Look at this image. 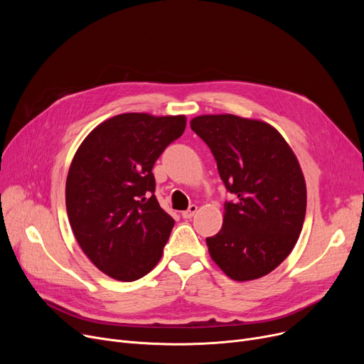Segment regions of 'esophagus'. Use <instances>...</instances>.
I'll return each mask as SVG.
<instances>
[{"label":"esophagus","mask_w":364,"mask_h":364,"mask_svg":"<svg viewBox=\"0 0 364 364\" xmlns=\"http://www.w3.org/2000/svg\"><path fill=\"white\" fill-rule=\"evenodd\" d=\"M196 213H198V206L196 205H190L188 209H186V211L181 213V217L183 218H192Z\"/></svg>","instance_id":"obj_1"}]
</instances>
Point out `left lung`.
<instances>
[{"mask_svg":"<svg viewBox=\"0 0 364 364\" xmlns=\"http://www.w3.org/2000/svg\"><path fill=\"white\" fill-rule=\"evenodd\" d=\"M190 127L211 149L233 200L221 230L206 239L214 262L233 280L259 279L299 237L307 187L295 153L270 124L236 114H202Z\"/></svg>","mask_w":364,"mask_h":364,"instance_id":"1","label":"left lung"}]
</instances>
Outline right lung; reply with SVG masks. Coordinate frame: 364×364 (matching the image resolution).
Returning <instances> with one entry per match:
<instances>
[{"label": "right lung", "instance_id": "1", "mask_svg": "<svg viewBox=\"0 0 364 364\" xmlns=\"http://www.w3.org/2000/svg\"><path fill=\"white\" fill-rule=\"evenodd\" d=\"M184 128V114L122 113L95 127L75 153L69 223L84 254L112 279L137 280L162 257L176 221L159 206L151 168Z\"/></svg>", "mask_w": 364, "mask_h": 364}]
</instances>
